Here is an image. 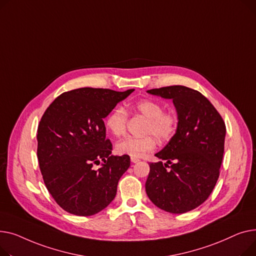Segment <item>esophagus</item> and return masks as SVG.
<instances>
[{
    "mask_svg": "<svg viewBox=\"0 0 256 256\" xmlns=\"http://www.w3.org/2000/svg\"><path fill=\"white\" fill-rule=\"evenodd\" d=\"M138 161H140V159H138V158L131 157V162H133V163H136V162H138Z\"/></svg>",
    "mask_w": 256,
    "mask_h": 256,
    "instance_id": "1",
    "label": "esophagus"
}]
</instances>
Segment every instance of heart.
<instances>
[{
    "label": "heart",
    "instance_id": "heart-1",
    "mask_svg": "<svg viewBox=\"0 0 256 256\" xmlns=\"http://www.w3.org/2000/svg\"><path fill=\"white\" fill-rule=\"evenodd\" d=\"M135 112L146 118L144 127L146 135L140 138L127 136L118 142L116 151L120 155L130 157H142L146 153L152 152L156 148V140L166 142L176 134L178 127V116L174 110H164L163 104L153 99H142L132 105ZM128 112L125 108L118 106L114 108L105 120V125L110 133L116 138L126 133Z\"/></svg>",
    "mask_w": 256,
    "mask_h": 256
}]
</instances>
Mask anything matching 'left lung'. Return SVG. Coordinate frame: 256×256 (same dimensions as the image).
Returning a JSON list of instances; mask_svg holds the SVG:
<instances>
[{"mask_svg": "<svg viewBox=\"0 0 256 256\" xmlns=\"http://www.w3.org/2000/svg\"><path fill=\"white\" fill-rule=\"evenodd\" d=\"M148 93L172 99L178 127L155 155L166 163L148 164L146 191L163 211L183 214L200 206L212 193L220 174L226 127L214 105L196 90L170 86Z\"/></svg>", "mask_w": 256, "mask_h": 256, "instance_id": "8db88e82", "label": "left lung"}]
</instances>
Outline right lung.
I'll return each mask as SVG.
<instances>
[{
	"label": "right lung",
	"instance_id": "obj_1",
	"mask_svg": "<svg viewBox=\"0 0 256 256\" xmlns=\"http://www.w3.org/2000/svg\"><path fill=\"white\" fill-rule=\"evenodd\" d=\"M133 91L72 90L58 96L43 114L37 130L39 168L45 186L64 211L91 216L114 198L130 157L110 155L112 144L103 118Z\"/></svg>",
	"mask_w": 256,
	"mask_h": 256
}]
</instances>
